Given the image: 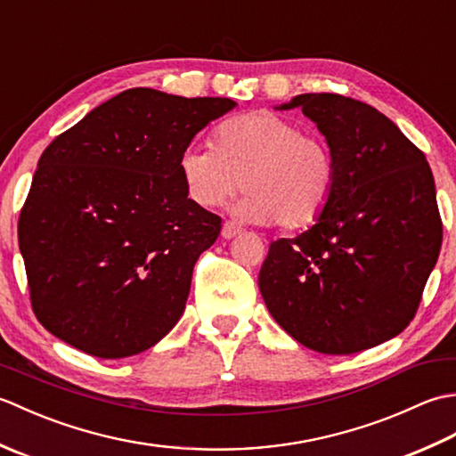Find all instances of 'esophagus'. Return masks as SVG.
I'll return each instance as SVG.
<instances>
[{
  "instance_id": "1",
  "label": "esophagus",
  "mask_w": 456,
  "mask_h": 456,
  "mask_svg": "<svg viewBox=\"0 0 456 456\" xmlns=\"http://www.w3.org/2000/svg\"><path fill=\"white\" fill-rule=\"evenodd\" d=\"M239 233H240V229L235 225V223H231V221L223 223V227H221V237L223 239H233Z\"/></svg>"
}]
</instances>
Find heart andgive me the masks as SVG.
Here are the masks:
<instances>
[{
	"instance_id": "1",
	"label": "heart",
	"mask_w": 456,
	"mask_h": 456,
	"mask_svg": "<svg viewBox=\"0 0 456 456\" xmlns=\"http://www.w3.org/2000/svg\"><path fill=\"white\" fill-rule=\"evenodd\" d=\"M213 141L216 149L191 144L178 162L183 186L201 208L219 206L240 186V219L302 229L322 217L333 198L331 147L292 119L250 111L223 121Z\"/></svg>"
}]
</instances>
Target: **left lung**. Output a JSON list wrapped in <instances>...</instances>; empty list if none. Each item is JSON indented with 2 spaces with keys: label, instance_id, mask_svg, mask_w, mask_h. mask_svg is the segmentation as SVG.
<instances>
[{
  "label": "left lung",
  "instance_id": "left-lung-1",
  "mask_svg": "<svg viewBox=\"0 0 456 456\" xmlns=\"http://www.w3.org/2000/svg\"><path fill=\"white\" fill-rule=\"evenodd\" d=\"M337 162L333 198L315 225L278 239L258 274L270 315L297 343L353 354L400 335L439 258L443 223L425 154L372 105L302 94Z\"/></svg>",
  "mask_w": 456,
  "mask_h": 456
}]
</instances>
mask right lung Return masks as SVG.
I'll list each match as a JSON object with an SVG mask.
<instances>
[{"mask_svg":"<svg viewBox=\"0 0 456 456\" xmlns=\"http://www.w3.org/2000/svg\"><path fill=\"white\" fill-rule=\"evenodd\" d=\"M229 98L125 90L48 144L19 216L31 305L98 358L157 345L186 307L221 217L188 198L178 162Z\"/></svg>","mask_w":456,"mask_h":456,"instance_id":"right-lung-1","label":"right lung"}]
</instances>
